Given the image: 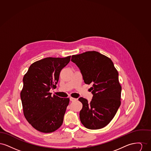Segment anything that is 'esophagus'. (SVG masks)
<instances>
[{
  "instance_id": "obj_1",
  "label": "esophagus",
  "mask_w": 151,
  "mask_h": 151,
  "mask_svg": "<svg viewBox=\"0 0 151 151\" xmlns=\"http://www.w3.org/2000/svg\"><path fill=\"white\" fill-rule=\"evenodd\" d=\"M70 100L71 101H75L77 99H75V98H73V97H71L70 98Z\"/></svg>"
}]
</instances>
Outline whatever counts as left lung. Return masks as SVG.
I'll use <instances>...</instances> for the list:
<instances>
[{
    "label": "left lung",
    "instance_id": "8db88e82",
    "mask_svg": "<svg viewBox=\"0 0 151 151\" xmlns=\"http://www.w3.org/2000/svg\"><path fill=\"white\" fill-rule=\"evenodd\" d=\"M71 61L79 67L84 83L93 84L92 101L79 99L83 104L80 121L88 129H102L113 119L121 105L118 72L109 58L95 51L73 55Z\"/></svg>",
    "mask_w": 151,
    "mask_h": 151
}]
</instances>
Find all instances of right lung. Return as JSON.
Instances as JSON below:
<instances>
[{"label":"right lung","instance_id":"right-lung-1","mask_svg":"<svg viewBox=\"0 0 151 151\" xmlns=\"http://www.w3.org/2000/svg\"><path fill=\"white\" fill-rule=\"evenodd\" d=\"M70 58L49 57L36 61L24 76L20 93L24 115L40 132H54L63 123L70 99L51 96L49 91L55 88L60 72Z\"/></svg>","mask_w":151,"mask_h":151}]
</instances>
